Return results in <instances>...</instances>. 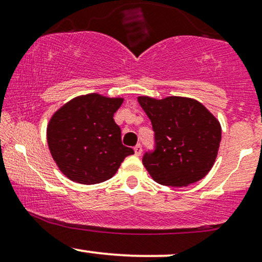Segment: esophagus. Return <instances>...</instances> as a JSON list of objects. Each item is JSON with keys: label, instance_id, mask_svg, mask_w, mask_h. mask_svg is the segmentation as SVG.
I'll use <instances>...</instances> for the list:
<instances>
[{"label": "esophagus", "instance_id": "1", "mask_svg": "<svg viewBox=\"0 0 262 262\" xmlns=\"http://www.w3.org/2000/svg\"><path fill=\"white\" fill-rule=\"evenodd\" d=\"M141 151H143V148H141L140 144H137V145L134 146V152H135V155L140 156V155H141Z\"/></svg>", "mask_w": 262, "mask_h": 262}]
</instances>
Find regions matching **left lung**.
<instances>
[{
    "label": "left lung",
    "instance_id": "1",
    "mask_svg": "<svg viewBox=\"0 0 262 262\" xmlns=\"http://www.w3.org/2000/svg\"><path fill=\"white\" fill-rule=\"evenodd\" d=\"M138 102L151 121L155 150L145 152L143 164L156 182L183 187L202 180L214 165L222 139L218 119L201 102L187 97Z\"/></svg>",
    "mask_w": 262,
    "mask_h": 262
}]
</instances>
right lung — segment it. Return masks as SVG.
Wrapping results in <instances>:
<instances>
[{"label": "right lung", "instance_id": "add662e5", "mask_svg": "<svg viewBox=\"0 0 262 262\" xmlns=\"http://www.w3.org/2000/svg\"><path fill=\"white\" fill-rule=\"evenodd\" d=\"M123 98L98 93L79 96L50 118L47 139L54 161L71 181L95 185L113 177L134 150L122 144L113 116Z\"/></svg>", "mask_w": 262, "mask_h": 262}]
</instances>
